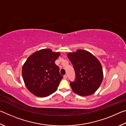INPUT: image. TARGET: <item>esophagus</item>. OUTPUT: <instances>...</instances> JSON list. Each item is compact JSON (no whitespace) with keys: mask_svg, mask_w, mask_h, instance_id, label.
Instances as JSON below:
<instances>
[{"mask_svg":"<svg viewBox=\"0 0 126 126\" xmlns=\"http://www.w3.org/2000/svg\"><path fill=\"white\" fill-rule=\"evenodd\" d=\"M63 77H64V79H67V75H66V74H65V75L63 76Z\"/></svg>","mask_w":126,"mask_h":126,"instance_id":"obj_1","label":"esophagus"}]
</instances>
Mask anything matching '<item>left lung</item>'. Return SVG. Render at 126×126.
<instances>
[{
	"mask_svg": "<svg viewBox=\"0 0 126 126\" xmlns=\"http://www.w3.org/2000/svg\"><path fill=\"white\" fill-rule=\"evenodd\" d=\"M67 56L75 71L76 78L70 81L72 90L81 96L92 94L99 88L103 78L99 61L88 51L77 50Z\"/></svg>",
	"mask_w": 126,
	"mask_h": 126,
	"instance_id": "8db88e82",
	"label": "left lung"
}]
</instances>
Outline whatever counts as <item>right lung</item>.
Segmentation results:
<instances>
[{"mask_svg":"<svg viewBox=\"0 0 126 126\" xmlns=\"http://www.w3.org/2000/svg\"><path fill=\"white\" fill-rule=\"evenodd\" d=\"M60 55L50 49L37 51L28 57L22 68V76L28 90L38 97L50 95L63 78L55 61Z\"/></svg>","mask_w":126,"mask_h":126,"instance_id":"obj_1","label":"right lung"}]
</instances>
